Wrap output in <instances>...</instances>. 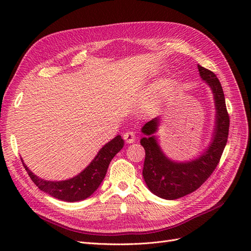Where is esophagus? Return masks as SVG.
Masks as SVG:
<instances>
[{"mask_svg":"<svg viewBox=\"0 0 251 251\" xmlns=\"http://www.w3.org/2000/svg\"><path fill=\"white\" fill-rule=\"evenodd\" d=\"M124 139L126 140V142L127 143H133L135 140H136V136H135V133L134 132H126L125 135H124Z\"/></svg>","mask_w":251,"mask_h":251,"instance_id":"1","label":"esophagus"}]
</instances>
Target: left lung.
I'll use <instances>...</instances> for the list:
<instances>
[{
    "label": "left lung",
    "instance_id": "left-lung-1",
    "mask_svg": "<svg viewBox=\"0 0 251 251\" xmlns=\"http://www.w3.org/2000/svg\"><path fill=\"white\" fill-rule=\"evenodd\" d=\"M198 69L201 78L212 91L217 111L214 138L205 153L188 162L172 161L163 154L153 135L160 119H151L141 128L146 135L140 140L146 151L143 178L150 191L163 199H179L198 189L217 168L228 138L229 115L221 83L214 72L200 65Z\"/></svg>",
    "mask_w": 251,
    "mask_h": 251
}]
</instances>
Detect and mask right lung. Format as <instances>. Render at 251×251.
Instances as JSON below:
<instances>
[{
    "label": "right lung",
    "instance_id": "1",
    "mask_svg": "<svg viewBox=\"0 0 251 251\" xmlns=\"http://www.w3.org/2000/svg\"><path fill=\"white\" fill-rule=\"evenodd\" d=\"M124 139L121 138L120 135H117L115 138H113L100 149L93 161L80 174L64 181L43 180L36 177L31 171H29L23 160L22 162L29 177L41 191L49 194L58 200L76 202L87 199L100 185L105 174H107L111 160L124 148Z\"/></svg>",
    "mask_w": 251,
    "mask_h": 251
}]
</instances>
